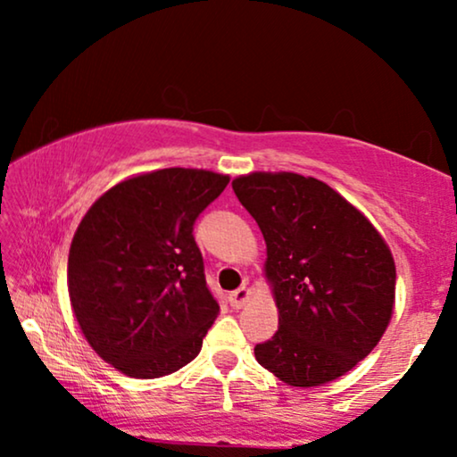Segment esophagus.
Wrapping results in <instances>:
<instances>
[{"label": "esophagus", "instance_id": "1", "mask_svg": "<svg viewBox=\"0 0 457 457\" xmlns=\"http://www.w3.org/2000/svg\"><path fill=\"white\" fill-rule=\"evenodd\" d=\"M249 297H252V291H249L247 287L243 285V287H239V289H235L233 293H230L228 302H230V305H233L235 310H239V308H243V305L249 302Z\"/></svg>", "mask_w": 457, "mask_h": 457}]
</instances>
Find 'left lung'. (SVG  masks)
Returning <instances> with one entry per match:
<instances>
[{
	"mask_svg": "<svg viewBox=\"0 0 457 457\" xmlns=\"http://www.w3.org/2000/svg\"><path fill=\"white\" fill-rule=\"evenodd\" d=\"M266 241L278 330L255 360L293 386L343 377L377 347L393 314L395 262L370 220L322 180L252 172L233 180Z\"/></svg>",
	"mask_w": 457,
	"mask_h": 457,
	"instance_id": "obj_1",
	"label": "left lung"
}]
</instances>
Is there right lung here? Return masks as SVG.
<instances>
[{
  "mask_svg": "<svg viewBox=\"0 0 457 457\" xmlns=\"http://www.w3.org/2000/svg\"><path fill=\"white\" fill-rule=\"evenodd\" d=\"M227 185V174L164 168L112 187L80 220L68 253L74 316L127 377H166L202 349L220 305L193 224Z\"/></svg>",
  "mask_w": 457,
  "mask_h": 457,
  "instance_id": "add662e5",
  "label": "right lung"
}]
</instances>
